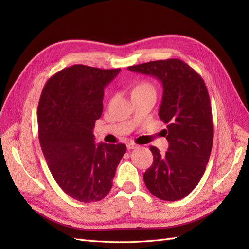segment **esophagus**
<instances>
[{"mask_svg": "<svg viewBox=\"0 0 249 249\" xmlns=\"http://www.w3.org/2000/svg\"><path fill=\"white\" fill-rule=\"evenodd\" d=\"M126 147H127V149H135V148L138 147V145L136 144V143H134V142H129L126 144Z\"/></svg>", "mask_w": 249, "mask_h": 249, "instance_id": "obj_1", "label": "esophagus"}]
</instances>
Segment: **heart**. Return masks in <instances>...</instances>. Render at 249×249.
Here are the masks:
<instances>
[{
	"label": "heart",
	"instance_id": "1",
	"mask_svg": "<svg viewBox=\"0 0 249 249\" xmlns=\"http://www.w3.org/2000/svg\"><path fill=\"white\" fill-rule=\"evenodd\" d=\"M143 90H155V88L148 82H141L136 87H135L134 91H143Z\"/></svg>",
	"mask_w": 249,
	"mask_h": 249
}]
</instances>
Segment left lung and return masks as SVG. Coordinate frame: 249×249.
I'll return each mask as SVG.
<instances>
[{"label":"left lung","instance_id":"8db88e82","mask_svg":"<svg viewBox=\"0 0 249 249\" xmlns=\"http://www.w3.org/2000/svg\"><path fill=\"white\" fill-rule=\"evenodd\" d=\"M127 70L159 79L163 97L159 117L168 124L169 143L161 155L150 146L154 162L143 175L149 192L162 200L186 197L205 173L213 145L212 108L207 86L193 69L179 59H166L129 66Z\"/></svg>","mask_w":249,"mask_h":249}]
</instances>
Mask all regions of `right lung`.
Wrapping results in <instances>:
<instances>
[{
  "label": "right lung",
  "mask_w": 249,
  "mask_h": 249,
  "mask_svg": "<svg viewBox=\"0 0 249 249\" xmlns=\"http://www.w3.org/2000/svg\"><path fill=\"white\" fill-rule=\"evenodd\" d=\"M120 71L76 64L51 77L37 108L38 136L53 178L71 197L100 201L112 188L123 143L95 144L93 127L103 112L104 88Z\"/></svg>",
  "instance_id": "right-lung-1"
}]
</instances>
